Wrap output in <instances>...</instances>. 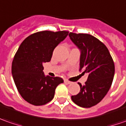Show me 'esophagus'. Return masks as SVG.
I'll return each instance as SVG.
<instances>
[{
	"instance_id": "esophagus-1",
	"label": "esophagus",
	"mask_w": 126,
	"mask_h": 126,
	"mask_svg": "<svg viewBox=\"0 0 126 126\" xmlns=\"http://www.w3.org/2000/svg\"><path fill=\"white\" fill-rule=\"evenodd\" d=\"M64 81H65V83H66V84H71L72 82L71 81H70L69 80H67V79H64Z\"/></svg>"
}]
</instances>
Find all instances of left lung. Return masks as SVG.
<instances>
[{"instance_id": "obj_1", "label": "left lung", "mask_w": 126, "mask_h": 126, "mask_svg": "<svg viewBox=\"0 0 126 126\" xmlns=\"http://www.w3.org/2000/svg\"><path fill=\"white\" fill-rule=\"evenodd\" d=\"M73 43L80 49L79 71L88 73L84 85L79 83L80 92L72 95L78 106L89 108L97 105L110 89L114 75V63L107 47L89 34L69 33Z\"/></svg>"}]
</instances>
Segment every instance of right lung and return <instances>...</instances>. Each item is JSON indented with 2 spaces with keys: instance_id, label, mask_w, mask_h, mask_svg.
Wrapping results in <instances>:
<instances>
[{
  "instance_id": "1",
  "label": "right lung",
  "mask_w": 126,
  "mask_h": 126,
  "mask_svg": "<svg viewBox=\"0 0 126 126\" xmlns=\"http://www.w3.org/2000/svg\"><path fill=\"white\" fill-rule=\"evenodd\" d=\"M68 33L40 31L20 45L12 61V74L19 93L28 103L35 106L48 103L54 98L57 86L63 82L59 77L45 76L43 63L51 61L54 49Z\"/></svg>"
}]
</instances>
